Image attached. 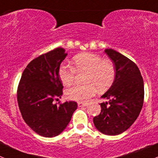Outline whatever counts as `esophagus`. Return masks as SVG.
<instances>
[{"mask_svg": "<svg viewBox=\"0 0 158 158\" xmlns=\"http://www.w3.org/2000/svg\"><path fill=\"white\" fill-rule=\"evenodd\" d=\"M77 106L79 107H85V106H88V103H85V102H78L77 103Z\"/></svg>", "mask_w": 158, "mask_h": 158, "instance_id": "1", "label": "esophagus"}]
</instances>
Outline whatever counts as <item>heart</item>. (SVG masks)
Returning a JSON list of instances; mask_svg holds the SVG:
<instances>
[{
    "label": "heart",
    "mask_w": 158,
    "mask_h": 158,
    "mask_svg": "<svg viewBox=\"0 0 158 158\" xmlns=\"http://www.w3.org/2000/svg\"><path fill=\"white\" fill-rule=\"evenodd\" d=\"M76 72H85L84 85H76L66 91L67 98L79 102H88L96 92L109 89L115 77V69L109 60H102V56L92 52H84L72 58L71 67L62 65L59 68V77L64 86H70L74 81Z\"/></svg>",
    "instance_id": "1"
}]
</instances>
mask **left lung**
I'll list each match as a JSON object with an SVG mask.
<instances>
[{
  "mask_svg": "<svg viewBox=\"0 0 158 158\" xmlns=\"http://www.w3.org/2000/svg\"><path fill=\"white\" fill-rule=\"evenodd\" d=\"M112 60L115 77L111 88L102 96L100 114L93 122L101 133L115 136L128 130L139 116L144 98L143 81L135 63L112 49H105Z\"/></svg>",
  "mask_w": 158,
  "mask_h": 158,
  "instance_id": "1",
  "label": "left lung"
}]
</instances>
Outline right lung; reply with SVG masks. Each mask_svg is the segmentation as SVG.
Instances as JSON below:
<instances>
[{
    "mask_svg": "<svg viewBox=\"0 0 158 158\" xmlns=\"http://www.w3.org/2000/svg\"><path fill=\"white\" fill-rule=\"evenodd\" d=\"M67 55L65 49L58 47L32 60L24 70L18 87V103L24 121L44 137L62 133L77 108L75 102L53 104L63 94L58 72Z\"/></svg>",
    "mask_w": 158,
    "mask_h": 158,
    "instance_id": "right-lung-1",
    "label": "right lung"
}]
</instances>
